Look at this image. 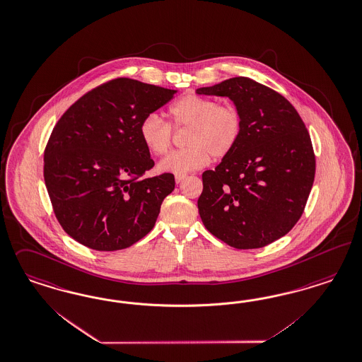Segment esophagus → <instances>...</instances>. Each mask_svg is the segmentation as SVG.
<instances>
[{
	"instance_id": "1",
	"label": "esophagus",
	"mask_w": 362,
	"mask_h": 362,
	"mask_svg": "<svg viewBox=\"0 0 362 362\" xmlns=\"http://www.w3.org/2000/svg\"><path fill=\"white\" fill-rule=\"evenodd\" d=\"M185 178H187V175H175V182H177V184H180V182H181V181H182V180H185Z\"/></svg>"
}]
</instances>
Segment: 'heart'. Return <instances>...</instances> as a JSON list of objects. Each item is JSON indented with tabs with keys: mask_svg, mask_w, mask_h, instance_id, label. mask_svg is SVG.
<instances>
[{
	"mask_svg": "<svg viewBox=\"0 0 362 362\" xmlns=\"http://www.w3.org/2000/svg\"><path fill=\"white\" fill-rule=\"evenodd\" d=\"M175 129L187 127L181 150L168 154L158 169L165 173L185 175L204 168L211 156L221 158L235 148L241 133L240 115L228 105L214 99L187 95L169 108ZM139 136L150 153L165 154L172 144L170 124L156 112L148 114L139 124Z\"/></svg>",
	"mask_w": 362,
	"mask_h": 362,
	"instance_id": "heart-1",
	"label": "heart"
}]
</instances>
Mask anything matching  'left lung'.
Wrapping results in <instances>:
<instances>
[{
    "label": "left lung",
    "instance_id": "obj_1",
    "mask_svg": "<svg viewBox=\"0 0 362 362\" xmlns=\"http://www.w3.org/2000/svg\"><path fill=\"white\" fill-rule=\"evenodd\" d=\"M199 95L229 98L240 115L238 144L202 173L197 201L205 228L238 250L262 248L291 230L315 175L308 129L281 94L248 78H232Z\"/></svg>",
    "mask_w": 362,
    "mask_h": 362
}]
</instances>
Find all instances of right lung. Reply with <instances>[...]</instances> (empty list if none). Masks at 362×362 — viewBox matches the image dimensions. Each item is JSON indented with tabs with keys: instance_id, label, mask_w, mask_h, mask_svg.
Instances as JSON below:
<instances>
[{
	"instance_id": "right-lung-1",
	"label": "right lung",
	"mask_w": 362,
	"mask_h": 362,
	"mask_svg": "<svg viewBox=\"0 0 362 362\" xmlns=\"http://www.w3.org/2000/svg\"><path fill=\"white\" fill-rule=\"evenodd\" d=\"M177 90L119 78L83 95L56 123L44 151V180L68 235L96 251L123 250L153 229L175 175L154 166L141 121Z\"/></svg>"
}]
</instances>
